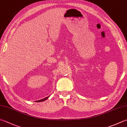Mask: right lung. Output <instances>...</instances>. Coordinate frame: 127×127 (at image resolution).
<instances>
[{
    "instance_id": "obj_1",
    "label": "right lung",
    "mask_w": 127,
    "mask_h": 127,
    "mask_svg": "<svg viewBox=\"0 0 127 127\" xmlns=\"http://www.w3.org/2000/svg\"><path fill=\"white\" fill-rule=\"evenodd\" d=\"M49 97V96L47 97H46V98H44V99H40V100H38V101H36L35 102H42V101H45V100H46L47 98H48Z\"/></svg>"
}]
</instances>
